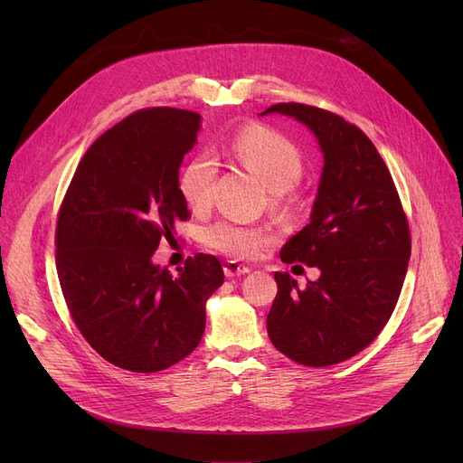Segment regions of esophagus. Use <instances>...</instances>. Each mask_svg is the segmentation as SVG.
Returning <instances> with one entry per match:
<instances>
[{
	"label": "esophagus",
	"instance_id": "esophagus-1",
	"mask_svg": "<svg viewBox=\"0 0 463 463\" xmlns=\"http://www.w3.org/2000/svg\"><path fill=\"white\" fill-rule=\"evenodd\" d=\"M223 272L227 278H236V276H244L250 272V266L240 264L238 260H227L223 264Z\"/></svg>",
	"mask_w": 463,
	"mask_h": 463
}]
</instances>
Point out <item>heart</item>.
I'll list each match as a JSON object with an SVG mask.
<instances>
[{
    "instance_id": "obj_1",
    "label": "heart",
    "mask_w": 463,
    "mask_h": 463,
    "mask_svg": "<svg viewBox=\"0 0 463 463\" xmlns=\"http://www.w3.org/2000/svg\"><path fill=\"white\" fill-rule=\"evenodd\" d=\"M232 156L272 189V201L279 203L304 175V159L297 144L264 126H248L231 140ZM217 159L210 152L194 154L182 168L178 187L184 203L193 212H204L212 204ZM201 241L232 259L259 257L270 244V234L260 227L219 219L201 232Z\"/></svg>"
}]
</instances>
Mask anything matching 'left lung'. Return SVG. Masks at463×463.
Returning a JSON list of instances; mask_svg holds the SVG:
<instances>
[{"label": "left lung", "mask_w": 463, "mask_h": 463, "mask_svg": "<svg viewBox=\"0 0 463 463\" xmlns=\"http://www.w3.org/2000/svg\"><path fill=\"white\" fill-rule=\"evenodd\" d=\"M302 121L325 157L309 223L281 248L287 264L317 266L304 288L276 272L266 317L274 347L304 366L325 368L366 349L398 304L411 257L407 215L373 142L330 110L278 103L262 112Z\"/></svg>", "instance_id": "1"}]
</instances>
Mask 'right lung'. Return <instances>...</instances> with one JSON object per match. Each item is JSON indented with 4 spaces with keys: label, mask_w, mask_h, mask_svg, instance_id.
<instances>
[{
    "label": "right lung",
    "mask_w": 463,
    "mask_h": 463,
    "mask_svg": "<svg viewBox=\"0 0 463 463\" xmlns=\"http://www.w3.org/2000/svg\"><path fill=\"white\" fill-rule=\"evenodd\" d=\"M201 114L156 107L97 138L72 176L56 225V269L72 321L118 368L154 373L201 344L206 300L223 285L213 255L187 257L178 276L152 255L189 217L178 187Z\"/></svg>",
    "instance_id": "add662e5"
}]
</instances>
